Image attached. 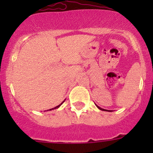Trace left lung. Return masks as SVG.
Returning <instances> with one entry per match:
<instances>
[{
    "mask_svg": "<svg viewBox=\"0 0 153 153\" xmlns=\"http://www.w3.org/2000/svg\"><path fill=\"white\" fill-rule=\"evenodd\" d=\"M97 107H98V109H101V110H102V111H109V110H107V109H102V108H100V106H97Z\"/></svg>",
    "mask_w": 153,
    "mask_h": 153,
    "instance_id": "1",
    "label": "left lung"
}]
</instances>
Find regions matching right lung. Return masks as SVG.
<instances>
[{
	"instance_id": "1",
	"label": "right lung",
	"mask_w": 153,
	"mask_h": 153,
	"mask_svg": "<svg viewBox=\"0 0 153 153\" xmlns=\"http://www.w3.org/2000/svg\"><path fill=\"white\" fill-rule=\"evenodd\" d=\"M63 102H64V101H63V102H61V103H60V105H58V106H56V107H54V108H53V109H50V110H51V109H57V108H58V107H60V105H61V104H62V103H63Z\"/></svg>"
}]
</instances>
